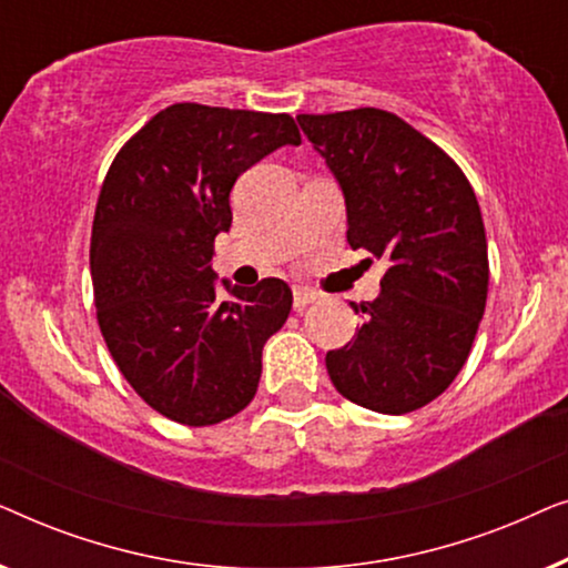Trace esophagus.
<instances>
[{"mask_svg": "<svg viewBox=\"0 0 568 568\" xmlns=\"http://www.w3.org/2000/svg\"><path fill=\"white\" fill-rule=\"evenodd\" d=\"M315 300H317L315 292L302 290V286H297V290H294V310H297V313H302V310H305L307 305H313Z\"/></svg>", "mask_w": 568, "mask_h": 568, "instance_id": "1", "label": "esophagus"}]
</instances>
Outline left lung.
I'll return each instance as SVG.
<instances>
[{
    "label": "left lung",
    "mask_w": 568,
    "mask_h": 568,
    "mask_svg": "<svg viewBox=\"0 0 568 568\" xmlns=\"http://www.w3.org/2000/svg\"><path fill=\"white\" fill-rule=\"evenodd\" d=\"M346 196V240L387 258L362 328L325 354L336 390L410 414L453 385L486 310L488 247L476 191L449 154L395 113H300ZM369 258V261H372Z\"/></svg>",
    "instance_id": "1"
}]
</instances>
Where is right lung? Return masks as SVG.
Masks as SVG:
<instances>
[{
  "label": "right lung",
  "instance_id": "right-lung-1",
  "mask_svg": "<svg viewBox=\"0 0 568 568\" xmlns=\"http://www.w3.org/2000/svg\"><path fill=\"white\" fill-rule=\"evenodd\" d=\"M290 113L175 103L115 154L92 220L90 268L108 352L146 406L212 426L253 400L263 344L282 328V278L216 300L214 237L232 224L240 173L300 144Z\"/></svg>",
  "mask_w": 568,
  "mask_h": 568
}]
</instances>
